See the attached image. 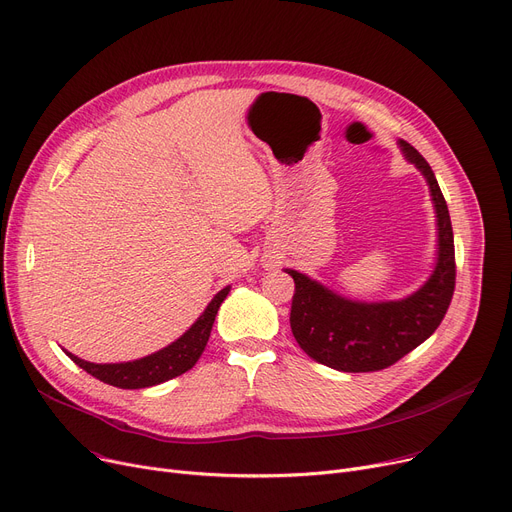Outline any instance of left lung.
<instances>
[{
  "mask_svg": "<svg viewBox=\"0 0 512 512\" xmlns=\"http://www.w3.org/2000/svg\"><path fill=\"white\" fill-rule=\"evenodd\" d=\"M405 157L424 173L436 208L438 262L432 277L399 302H353L285 268L293 277L291 333L312 359L339 372H378L397 364L440 326L455 291V239L446 200L428 161L399 140Z\"/></svg>",
  "mask_w": 512,
  "mask_h": 512,
  "instance_id": "obj_1",
  "label": "left lung"
}]
</instances>
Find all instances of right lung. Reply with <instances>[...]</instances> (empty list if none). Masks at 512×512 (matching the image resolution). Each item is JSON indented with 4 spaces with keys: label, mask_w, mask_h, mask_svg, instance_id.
<instances>
[{
    "label": "right lung",
    "mask_w": 512,
    "mask_h": 512,
    "mask_svg": "<svg viewBox=\"0 0 512 512\" xmlns=\"http://www.w3.org/2000/svg\"><path fill=\"white\" fill-rule=\"evenodd\" d=\"M229 289L231 287H225L213 297V302L206 306L202 316L192 324V328L186 330L182 337L153 355H146L142 359H134V362H126V364H90L68 351L66 353L84 372L117 388H146V386L167 382L194 368V364L198 362V357L202 355L208 343L215 316L223 304V299L227 297Z\"/></svg>",
    "instance_id": "obj_1"
}]
</instances>
